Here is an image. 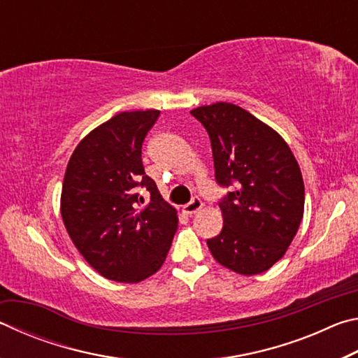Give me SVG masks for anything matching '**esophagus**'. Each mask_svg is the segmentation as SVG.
<instances>
[{
  "label": "esophagus",
  "mask_w": 358,
  "mask_h": 358,
  "mask_svg": "<svg viewBox=\"0 0 358 358\" xmlns=\"http://www.w3.org/2000/svg\"><path fill=\"white\" fill-rule=\"evenodd\" d=\"M202 207H203V203H202L201 199L194 197L189 203H186L183 207V213L187 215V216H192L194 213H197V211L201 210Z\"/></svg>",
  "instance_id": "esophagus-1"
}]
</instances>
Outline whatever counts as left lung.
I'll return each instance as SVG.
<instances>
[{"instance_id":"1","label":"left lung","mask_w":358,"mask_h":358,"mask_svg":"<svg viewBox=\"0 0 358 358\" xmlns=\"http://www.w3.org/2000/svg\"><path fill=\"white\" fill-rule=\"evenodd\" d=\"M191 115L208 132L217 185L235 186L221 199L222 230L208 250L235 273H262L286 254L301 222L299 162L275 129L238 106L216 102Z\"/></svg>"}]
</instances>
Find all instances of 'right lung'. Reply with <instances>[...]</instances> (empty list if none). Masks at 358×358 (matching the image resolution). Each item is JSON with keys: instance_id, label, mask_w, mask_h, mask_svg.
Wrapping results in <instances>:
<instances>
[{"instance_id": "right-lung-1", "label": "right lung", "mask_w": 358, "mask_h": 358, "mask_svg": "<svg viewBox=\"0 0 358 358\" xmlns=\"http://www.w3.org/2000/svg\"><path fill=\"white\" fill-rule=\"evenodd\" d=\"M159 110L121 112L77 145L62 189V216L72 243L107 280L138 282L161 268L178 227L177 210L142 164V143ZM145 187L150 202L135 189Z\"/></svg>"}]
</instances>
